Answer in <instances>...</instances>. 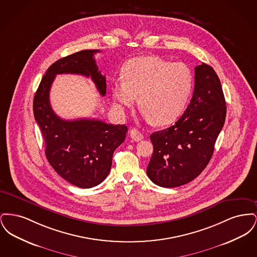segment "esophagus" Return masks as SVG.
<instances>
[{
	"instance_id": "1",
	"label": "esophagus",
	"mask_w": 257,
	"mask_h": 257,
	"mask_svg": "<svg viewBox=\"0 0 257 257\" xmlns=\"http://www.w3.org/2000/svg\"><path fill=\"white\" fill-rule=\"evenodd\" d=\"M130 137L132 138V140H134L135 142H140L144 139V135L142 134L140 131H138L137 129H132L130 131Z\"/></svg>"
}]
</instances>
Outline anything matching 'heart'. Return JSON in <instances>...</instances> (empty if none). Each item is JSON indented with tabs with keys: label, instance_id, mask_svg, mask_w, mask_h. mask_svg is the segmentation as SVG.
Segmentation results:
<instances>
[{
	"label": "heart",
	"instance_id": "b5f03b06",
	"mask_svg": "<svg viewBox=\"0 0 257 257\" xmlns=\"http://www.w3.org/2000/svg\"><path fill=\"white\" fill-rule=\"evenodd\" d=\"M122 80L111 85V94L120 110L139 102L147 120L164 126L177 120L194 89V74L183 62L156 56L134 58L123 66Z\"/></svg>",
	"mask_w": 257,
	"mask_h": 257
}]
</instances>
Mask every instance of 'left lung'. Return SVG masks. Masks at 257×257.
<instances>
[{
  "label": "left lung",
  "instance_id": "8db88e82",
  "mask_svg": "<svg viewBox=\"0 0 257 257\" xmlns=\"http://www.w3.org/2000/svg\"><path fill=\"white\" fill-rule=\"evenodd\" d=\"M225 105L215 70L204 62L196 66L194 94L182 116L174 125L150 136L154 149L147 173L153 183L179 187L201 173L223 127Z\"/></svg>",
  "mask_w": 257,
  "mask_h": 257
}]
</instances>
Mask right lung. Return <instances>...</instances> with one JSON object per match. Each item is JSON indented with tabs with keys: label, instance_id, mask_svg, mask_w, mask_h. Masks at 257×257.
Wrapping results in <instances>:
<instances>
[{
	"label": "right lung",
	"instance_id": "1",
	"mask_svg": "<svg viewBox=\"0 0 257 257\" xmlns=\"http://www.w3.org/2000/svg\"><path fill=\"white\" fill-rule=\"evenodd\" d=\"M99 50H84L54 62L43 76L34 98V115L45 142L50 165L63 179L79 188H92L108 176L112 154L128 131L126 125L97 119L64 120L50 105V88L58 74L90 77L99 93L106 94V78L94 60Z\"/></svg>",
	"mask_w": 257,
	"mask_h": 257
}]
</instances>
